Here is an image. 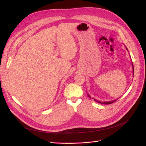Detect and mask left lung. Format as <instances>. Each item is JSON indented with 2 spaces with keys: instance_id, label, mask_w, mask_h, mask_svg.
Here are the masks:
<instances>
[{
  "instance_id": "left-lung-1",
  "label": "left lung",
  "mask_w": 146,
  "mask_h": 146,
  "mask_svg": "<svg viewBox=\"0 0 146 146\" xmlns=\"http://www.w3.org/2000/svg\"><path fill=\"white\" fill-rule=\"evenodd\" d=\"M126 48H127V50H128V49H127V47H126ZM131 63H132V68H133V75H134V68H133V63H132V62H131ZM88 96L89 97V98H90L91 99V97L89 96V94H88ZM92 99H94V98H92ZM118 99H119V98H118ZM94 100L95 101H96L97 102H98V103H99V104H102L108 105V104H111V103L114 102H115L117 99H116V100H111V101H109V102H103L99 101V100H96V99H94Z\"/></svg>"
}]
</instances>
